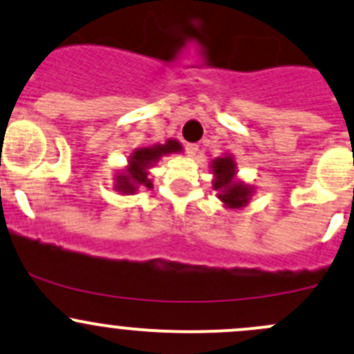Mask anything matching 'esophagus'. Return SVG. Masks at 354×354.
<instances>
[{
  "instance_id": "1",
  "label": "esophagus",
  "mask_w": 354,
  "mask_h": 354,
  "mask_svg": "<svg viewBox=\"0 0 354 354\" xmlns=\"http://www.w3.org/2000/svg\"><path fill=\"white\" fill-rule=\"evenodd\" d=\"M185 149H187V154L188 156H195L196 152H198V144H187V146H185Z\"/></svg>"
}]
</instances>
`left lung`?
I'll list each match as a JSON object with an SVG mask.
<instances>
[{"mask_svg": "<svg viewBox=\"0 0 354 354\" xmlns=\"http://www.w3.org/2000/svg\"><path fill=\"white\" fill-rule=\"evenodd\" d=\"M214 188L218 192V198L230 208L244 207L251 198V188L245 187L243 183L234 181L236 174V162L230 156L225 158H217L214 161Z\"/></svg>", "mask_w": 354, "mask_h": 354, "instance_id": "1", "label": "left lung"}]
</instances>
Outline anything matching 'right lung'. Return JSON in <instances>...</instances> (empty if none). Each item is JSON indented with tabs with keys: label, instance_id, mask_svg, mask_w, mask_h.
<instances>
[{
	"label": "right lung",
	"instance_id": "add662e5",
	"mask_svg": "<svg viewBox=\"0 0 354 354\" xmlns=\"http://www.w3.org/2000/svg\"><path fill=\"white\" fill-rule=\"evenodd\" d=\"M178 151H181V144L176 140H167L166 144L137 149L129 161L127 174L117 176V189L122 193H136L137 187L151 188L152 183L147 178V167L154 165L161 156Z\"/></svg>",
	"mask_w": 354,
	"mask_h": 354
}]
</instances>
